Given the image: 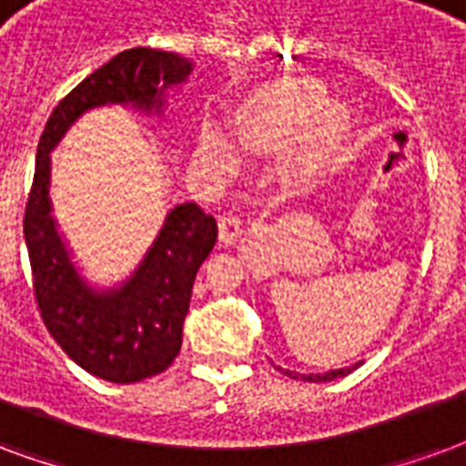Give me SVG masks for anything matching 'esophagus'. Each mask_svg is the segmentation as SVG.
<instances>
[{"mask_svg": "<svg viewBox=\"0 0 466 466\" xmlns=\"http://www.w3.org/2000/svg\"><path fill=\"white\" fill-rule=\"evenodd\" d=\"M218 236L220 243H226V246L236 243L238 238L243 236V223H240V218H236V216H220Z\"/></svg>", "mask_w": 466, "mask_h": 466, "instance_id": "obj_1", "label": "esophagus"}]
</instances>
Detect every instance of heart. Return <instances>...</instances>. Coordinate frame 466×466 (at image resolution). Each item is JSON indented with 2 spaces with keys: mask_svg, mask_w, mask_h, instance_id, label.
I'll return each instance as SVG.
<instances>
[{
  "mask_svg": "<svg viewBox=\"0 0 466 466\" xmlns=\"http://www.w3.org/2000/svg\"><path fill=\"white\" fill-rule=\"evenodd\" d=\"M308 130L311 134L307 133ZM307 133L300 148V166L318 171L340 158L350 138V116L342 106H328V94L320 84L308 79L283 81L268 89L238 121V134L253 146L280 148ZM200 171H226L233 151L218 128H206L196 146Z\"/></svg>",
  "mask_w": 466,
  "mask_h": 466,
  "instance_id": "obj_1",
  "label": "heart"
}]
</instances>
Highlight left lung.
I'll list each match as a JSON object with an SVG mask.
<instances>
[{"label":"left lung","mask_w":466,"mask_h":466,"mask_svg":"<svg viewBox=\"0 0 466 466\" xmlns=\"http://www.w3.org/2000/svg\"><path fill=\"white\" fill-rule=\"evenodd\" d=\"M360 362L355 365H348V368H338V370H328V372H298V370H288V368H280V365H275V370H280L283 375L293 377V380H305V382H332V380H338V377H345L350 375L352 370L358 368Z\"/></svg>","instance_id":"left-lung-1"}]
</instances>
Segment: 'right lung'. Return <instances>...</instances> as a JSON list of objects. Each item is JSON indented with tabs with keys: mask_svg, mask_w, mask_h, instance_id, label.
<instances>
[{
	"mask_svg": "<svg viewBox=\"0 0 466 466\" xmlns=\"http://www.w3.org/2000/svg\"><path fill=\"white\" fill-rule=\"evenodd\" d=\"M181 54L136 46L89 74L44 126L24 240L44 325L79 368L116 385L141 382L181 352L193 280L218 238L216 218L196 203L166 213L154 243L131 273L111 285L91 283L59 230L52 206V151L94 108L121 106L138 116H166L168 96L193 74Z\"/></svg>",
	"mask_w": 466,
	"mask_h": 466,
	"instance_id": "obj_1",
	"label": "right lung"
}]
</instances>
